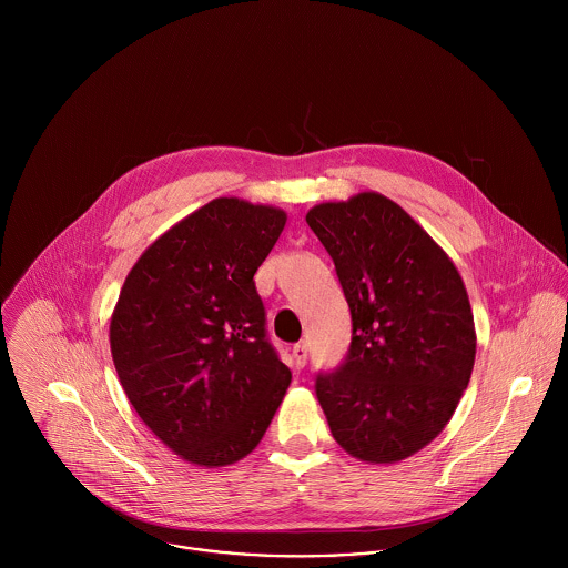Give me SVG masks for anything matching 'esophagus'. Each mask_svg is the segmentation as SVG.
I'll list each match as a JSON object with an SVG mask.
<instances>
[{"label": "esophagus", "instance_id": "34e87169", "mask_svg": "<svg viewBox=\"0 0 568 568\" xmlns=\"http://www.w3.org/2000/svg\"><path fill=\"white\" fill-rule=\"evenodd\" d=\"M293 358H295V367L302 369L306 365V361H308V347L304 343H297L293 347Z\"/></svg>", "mask_w": 568, "mask_h": 568}]
</instances>
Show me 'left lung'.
Masks as SVG:
<instances>
[{
    "label": "left lung",
    "instance_id": "8db88e82",
    "mask_svg": "<svg viewBox=\"0 0 568 568\" xmlns=\"http://www.w3.org/2000/svg\"><path fill=\"white\" fill-rule=\"evenodd\" d=\"M306 223L352 313L345 361L315 383L332 437L367 464L406 459L444 430L470 383L477 334L464 280L378 192L315 205Z\"/></svg>",
    "mask_w": 568,
    "mask_h": 568
}]
</instances>
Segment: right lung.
<instances>
[{
  "instance_id": "obj_1",
  "label": "right lung",
  "mask_w": 568,
  "mask_h": 568,
  "mask_svg": "<svg viewBox=\"0 0 568 568\" xmlns=\"http://www.w3.org/2000/svg\"><path fill=\"white\" fill-rule=\"evenodd\" d=\"M284 225L277 207L214 199L151 244L120 291L109 327L118 378L190 464L246 457L291 385L253 282Z\"/></svg>"
}]
</instances>
